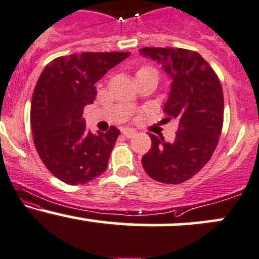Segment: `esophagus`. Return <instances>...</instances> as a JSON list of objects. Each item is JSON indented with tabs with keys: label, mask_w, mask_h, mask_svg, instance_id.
Returning a JSON list of instances; mask_svg holds the SVG:
<instances>
[{
	"label": "esophagus",
	"mask_w": 259,
	"mask_h": 259,
	"mask_svg": "<svg viewBox=\"0 0 259 259\" xmlns=\"http://www.w3.org/2000/svg\"><path fill=\"white\" fill-rule=\"evenodd\" d=\"M123 134H124L125 138L130 139L136 134V132L134 129H129V127H125V129H123Z\"/></svg>",
	"instance_id": "esophagus-1"
}]
</instances>
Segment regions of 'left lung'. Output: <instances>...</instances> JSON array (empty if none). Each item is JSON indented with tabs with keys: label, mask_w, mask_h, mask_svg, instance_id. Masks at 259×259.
<instances>
[{
	"label": "left lung",
	"mask_w": 259,
	"mask_h": 259,
	"mask_svg": "<svg viewBox=\"0 0 259 259\" xmlns=\"http://www.w3.org/2000/svg\"><path fill=\"white\" fill-rule=\"evenodd\" d=\"M140 55L161 65L171 78L163 113L178 121L175 140L151 134V149L143 156L145 172L155 181L180 184L198 173L219 143L224 121L221 83L210 65L195 51L143 48Z\"/></svg>",
	"instance_id": "1"
}]
</instances>
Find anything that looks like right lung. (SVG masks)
Segmentation results:
<instances>
[{
  "label": "right lung",
  "mask_w": 259,
  "mask_h": 259,
  "mask_svg": "<svg viewBox=\"0 0 259 259\" xmlns=\"http://www.w3.org/2000/svg\"><path fill=\"white\" fill-rule=\"evenodd\" d=\"M130 53H81L61 56L45 66L34 88L30 125L34 145L47 168L65 183L76 186L107 169L120 132L92 134L83 108L97 96L96 83Z\"/></svg>",
  "instance_id": "add662e5"
}]
</instances>
